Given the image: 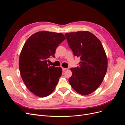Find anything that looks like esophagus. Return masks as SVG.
Listing matches in <instances>:
<instances>
[{"instance_id":"1","label":"esophagus","mask_w":125,"mask_h":125,"mask_svg":"<svg viewBox=\"0 0 125 125\" xmlns=\"http://www.w3.org/2000/svg\"><path fill=\"white\" fill-rule=\"evenodd\" d=\"M62 71H65L66 70H67V68H62Z\"/></svg>"}]
</instances>
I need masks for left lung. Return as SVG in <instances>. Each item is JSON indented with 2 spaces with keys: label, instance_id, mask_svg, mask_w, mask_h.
I'll return each mask as SVG.
<instances>
[{
  "label": "left lung",
  "instance_id": "left-lung-1",
  "mask_svg": "<svg viewBox=\"0 0 125 125\" xmlns=\"http://www.w3.org/2000/svg\"><path fill=\"white\" fill-rule=\"evenodd\" d=\"M65 36L73 55L80 58L79 67L71 68L69 83L78 93L89 95L99 88L106 73L105 51L99 39L89 31L66 33Z\"/></svg>",
  "mask_w": 125,
  "mask_h": 125
}]
</instances>
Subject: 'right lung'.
I'll return each mask as SVG.
<instances>
[{
    "instance_id": "1",
    "label": "right lung",
    "mask_w": 125,
    "mask_h": 125,
    "mask_svg": "<svg viewBox=\"0 0 125 125\" xmlns=\"http://www.w3.org/2000/svg\"><path fill=\"white\" fill-rule=\"evenodd\" d=\"M66 37L61 33L40 31L26 40L21 50L19 66L22 80L34 95L46 97L54 91L62 74L60 67H49L57 47Z\"/></svg>"
}]
</instances>
